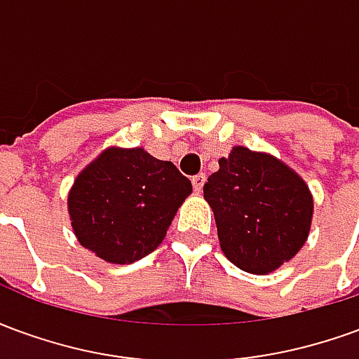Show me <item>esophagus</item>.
Here are the masks:
<instances>
[{
	"label": "esophagus",
	"instance_id": "1",
	"mask_svg": "<svg viewBox=\"0 0 359 359\" xmlns=\"http://www.w3.org/2000/svg\"><path fill=\"white\" fill-rule=\"evenodd\" d=\"M203 182H205V175H203V172H198V175L192 177V187H194L196 192H200V190H202Z\"/></svg>",
	"mask_w": 359,
	"mask_h": 359
}]
</instances>
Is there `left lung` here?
Listing matches in <instances>:
<instances>
[{
	"instance_id": "obj_1",
	"label": "left lung",
	"mask_w": 359,
	"mask_h": 359,
	"mask_svg": "<svg viewBox=\"0 0 359 359\" xmlns=\"http://www.w3.org/2000/svg\"><path fill=\"white\" fill-rule=\"evenodd\" d=\"M203 198L215 215L223 254L242 271H275L308 238L313 213L308 187L267 154L236 146L219 159Z\"/></svg>"
}]
</instances>
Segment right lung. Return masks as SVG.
I'll return each mask as SVG.
<instances>
[{"mask_svg": "<svg viewBox=\"0 0 359 359\" xmlns=\"http://www.w3.org/2000/svg\"><path fill=\"white\" fill-rule=\"evenodd\" d=\"M190 192L171 161L142 148H109L74 180L69 213L84 248L109 264H133L161 244Z\"/></svg>", "mask_w": 359, "mask_h": 359, "instance_id": "right-lung-1", "label": "right lung"}]
</instances>
